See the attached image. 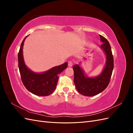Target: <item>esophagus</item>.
<instances>
[{
    "label": "esophagus",
    "instance_id": "1",
    "mask_svg": "<svg viewBox=\"0 0 133 133\" xmlns=\"http://www.w3.org/2000/svg\"><path fill=\"white\" fill-rule=\"evenodd\" d=\"M72 66H73V63H72L71 61H69V62H68V66L71 67Z\"/></svg>",
    "mask_w": 133,
    "mask_h": 133
}]
</instances>
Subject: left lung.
I'll return each instance as SVG.
<instances>
[{
    "label": "left lung",
    "instance_id": "1",
    "mask_svg": "<svg viewBox=\"0 0 133 133\" xmlns=\"http://www.w3.org/2000/svg\"><path fill=\"white\" fill-rule=\"evenodd\" d=\"M100 41L103 44L100 48L106 56V62L102 73L95 77H89L84 73L83 68L79 64L73 66L74 82L76 90L84 96H92L97 95L108 87L114 68V59L111 46L107 40L100 35ZM80 64V63H79Z\"/></svg>",
    "mask_w": 133,
    "mask_h": 133
}]
</instances>
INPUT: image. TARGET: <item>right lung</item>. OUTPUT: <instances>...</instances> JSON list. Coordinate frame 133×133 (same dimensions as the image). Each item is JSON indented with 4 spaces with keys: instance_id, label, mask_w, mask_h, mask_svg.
<instances>
[{
    "instance_id": "obj_1",
    "label": "right lung",
    "mask_w": 133,
    "mask_h": 133,
    "mask_svg": "<svg viewBox=\"0 0 133 133\" xmlns=\"http://www.w3.org/2000/svg\"><path fill=\"white\" fill-rule=\"evenodd\" d=\"M26 37L23 41L18 53V66L22 81L26 89L38 96H48L55 90L58 81V74L68 67V63L56 66L43 73H36L25 65L23 48Z\"/></svg>"
}]
</instances>
